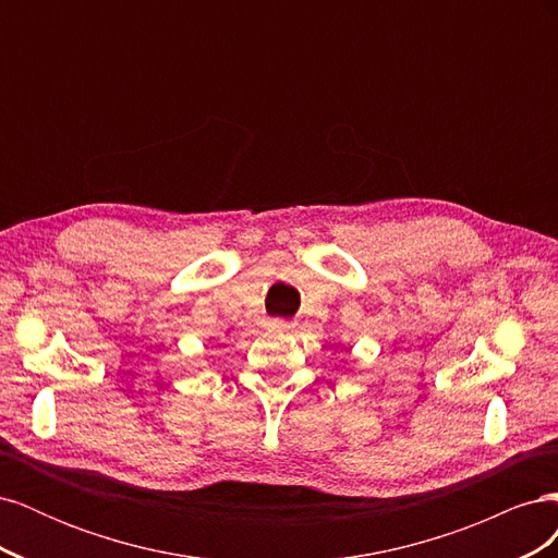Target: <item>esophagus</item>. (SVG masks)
I'll list each match as a JSON object with an SVG mask.
<instances>
[{
	"label": "esophagus",
	"instance_id": "obj_1",
	"mask_svg": "<svg viewBox=\"0 0 558 558\" xmlns=\"http://www.w3.org/2000/svg\"><path fill=\"white\" fill-rule=\"evenodd\" d=\"M272 326L279 330H291L295 324L293 320H286V318H272Z\"/></svg>",
	"mask_w": 558,
	"mask_h": 558
}]
</instances>
